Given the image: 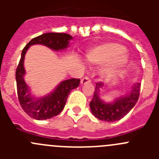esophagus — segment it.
I'll use <instances>...</instances> for the list:
<instances>
[{
    "label": "esophagus",
    "mask_w": 159,
    "mask_h": 159,
    "mask_svg": "<svg viewBox=\"0 0 159 159\" xmlns=\"http://www.w3.org/2000/svg\"><path fill=\"white\" fill-rule=\"evenodd\" d=\"M90 82H91V80H90L89 77L85 76V77H84V78H83L82 80H81L80 84H82V85H84V84H88V83H90Z\"/></svg>",
    "instance_id": "34e87169"
}]
</instances>
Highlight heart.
<instances>
[{"mask_svg": "<svg viewBox=\"0 0 159 159\" xmlns=\"http://www.w3.org/2000/svg\"><path fill=\"white\" fill-rule=\"evenodd\" d=\"M87 60L92 64H103L110 62L104 71L106 75H111L126 64L128 57L124 47L118 43H106L94 48L87 54Z\"/></svg>", "mask_w": 159, "mask_h": 159, "instance_id": "heart-1", "label": "heart"}]
</instances>
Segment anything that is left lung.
Instances as JSON below:
<instances>
[{
	"label": "left lung",
	"instance_id": "1",
	"mask_svg": "<svg viewBox=\"0 0 159 159\" xmlns=\"http://www.w3.org/2000/svg\"><path fill=\"white\" fill-rule=\"evenodd\" d=\"M102 83H97L93 99L90 102L92 113L99 120L106 122L117 121L123 119L136 104L139 97L140 83L134 84L126 95L116 98L111 102H106L100 98L99 92L104 88Z\"/></svg>",
	"mask_w": 159,
	"mask_h": 159
}]
</instances>
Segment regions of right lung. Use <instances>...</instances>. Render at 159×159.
Returning <instances> with one entry per match:
<instances>
[{"instance_id":"right-lung-1","label":"right lung","mask_w":159,"mask_h":159,"mask_svg":"<svg viewBox=\"0 0 159 159\" xmlns=\"http://www.w3.org/2000/svg\"><path fill=\"white\" fill-rule=\"evenodd\" d=\"M72 39L73 37L69 34L49 32L33 38L24 48L16 71L17 96L22 109L32 119L43 120L59 115L65 106L69 93L71 90L78 88L80 80H66L60 82L51 93L43 97L32 96L30 88L24 79L25 75L24 61L27 50L31 45L34 44H42L57 52L64 50L68 47L70 40Z\"/></svg>"}]
</instances>
